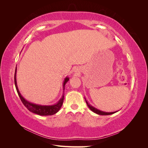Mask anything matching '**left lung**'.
<instances>
[{"label": "left lung", "instance_id": "obj_1", "mask_svg": "<svg viewBox=\"0 0 148 148\" xmlns=\"http://www.w3.org/2000/svg\"><path fill=\"white\" fill-rule=\"evenodd\" d=\"M85 99V98H84ZM85 101H86V102L87 104V106H88V107L89 109H90L91 110H92L93 112H95L98 115H111V114H113L115 112H117V111L116 112H103V111H101L99 109H97L96 108H95V107H94L93 106H92L91 105H90L89 104V103L88 102V101L86 100V99H85Z\"/></svg>", "mask_w": 148, "mask_h": 148}]
</instances>
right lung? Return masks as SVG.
Listing matches in <instances>:
<instances>
[{
    "instance_id": "add662e5",
    "label": "right lung",
    "mask_w": 148,
    "mask_h": 148,
    "mask_svg": "<svg viewBox=\"0 0 148 148\" xmlns=\"http://www.w3.org/2000/svg\"><path fill=\"white\" fill-rule=\"evenodd\" d=\"M16 67L15 69V77H14V81H15V88L16 89V91L20 99L21 102H23V104L24 106L27 108L30 112L33 113H34L36 114H38L39 115H52L56 114L57 112H59V110L60 109L61 107L63 104V102H64V93H63V95H62V97L60 98V99L58 101L56 104H53V105H51V106H42V105H39V104H34V103L30 102L28 101L27 100H26L25 98L21 96L20 94L19 89L18 88L17 86V83H16ZM69 78L68 77H66L65 79L64 82L63 83V90L64 92V89H65V86L66 83L69 82Z\"/></svg>"
}]
</instances>
